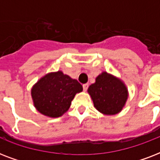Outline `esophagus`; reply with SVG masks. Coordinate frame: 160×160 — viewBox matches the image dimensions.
<instances>
[{
  "label": "esophagus",
  "instance_id": "34e87169",
  "mask_svg": "<svg viewBox=\"0 0 160 160\" xmlns=\"http://www.w3.org/2000/svg\"><path fill=\"white\" fill-rule=\"evenodd\" d=\"M88 87H89V85H88V84H84V85H83V90H84V91H86Z\"/></svg>",
  "mask_w": 160,
  "mask_h": 160
}]
</instances>
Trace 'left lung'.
<instances>
[{"label":"left lung","instance_id":"1","mask_svg":"<svg viewBox=\"0 0 160 160\" xmlns=\"http://www.w3.org/2000/svg\"><path fill=\"white\" fill-rule=\"evenodd\" d=\"M94 107L105 115L119 114L129 97L126 85L121 79L103 71L95 78V82L87 90Z\"/></svg>","mask_w":160,"mask_h":160}]
</instances>
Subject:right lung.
Wrapping results in <instances>:
<instances>
[{
  "instance_id": "obj_1",
  "label": "right lung",
  "mask_w": 160,
  "mask_h": 160,
  "mask_svg": "<svg viewBox=\"0 0 160 160\" xmlns=\"http://www.w3.org/2000/svg\"><path fill=\"white\" fill-rule=\"evenodd\" d=\"M82 85L61 70L47 73L32 86L31 95L37 111L50 118H58L70 109L71 101Z\"/></svg>"
}]
</instances>
